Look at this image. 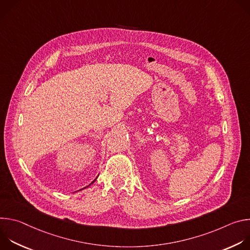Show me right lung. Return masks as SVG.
<instances>
[{"instance_id":"right-lung-1","label":"right lung","mask_w":250,"mask_h":250,"mask_svg":"<svg viewBox=\"0 0 250 250\" xmlns=\"http://www.w3.org/2000/svg\"><path fill=\"white\" fill-rule=\"evenodd\" d=\"M96 179H97V178H96ZM96 179H95V180H96ZM95 180H94V181H93V182H92V183H91V184H93V183H94V182H95ZM91 184H90V185H91ZM87 187H88V186H87ZM87 187H85V188H87Z\"/></svg>"}]
</instances>
